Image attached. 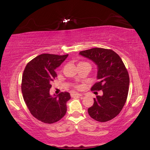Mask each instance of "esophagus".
I'll return each instance as SVG.
<instances>
[{
  "label": "esophagus",
  "mask_w": 150,
  "mask_h": 150,
  "mask_svg": "<svg viewBox=\"0 0 150 150\" xmlns=\"http://www.w3.org/2000/svg\"><path fill=\"white\" fill-rule=\"evenodd\" d=\"M71 97H75V96H81L82 95L81 94H78V93H75V92H73V93L71 94Z\"/></svg>",
  "instance_id": "obj_1"
}]
</instances>
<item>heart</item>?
<instances>
[{
  "label": "heart",
  "mask_w": 150,
  "mask_h": 150,
  "mask_svg": "<svg viewBox=\"0 0 150 150\" xmlns=\"http://www.w3.org/2000/svg\"><path fill=\"white\" fill-rule=\"evenodd\" d=\"M86 62H80V63H79V64H85ZM75 88H79V86H78V85H77V86H75Z\"/></svg>",
  "instance_id": "1"
}]
</instances>
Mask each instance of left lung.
I'll return each mask as SVG.
<instances>
[{"instance_id": "1", "label": "left lung", "mask_w": 150, "mask_h": 150, "mask_svg": "<svg viewBox=\"0 0 150 150\" xmlns=\"http://www.w3.org/2000/svg\"><path fill=\"white\" fill-rule=\"evenodd\" d=\"M79 54L98 66L99 81L91 91L103 92L102 96L94 98L93 105L88 109L89 115L100 122L111 120L119 115L127 101L130 83L127 68L120 56L111 49L94 48Z\"/></svg>"}]
</instances>
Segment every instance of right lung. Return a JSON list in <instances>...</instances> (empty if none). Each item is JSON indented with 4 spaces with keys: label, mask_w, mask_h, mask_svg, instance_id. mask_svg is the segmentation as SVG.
Instances as JSON below:
<instances>
[{
    "label": "right lung",
    "mask_w": 150,
    "mask_h": 150,
    "mask_svg": "<svg viewBox=\"0 0 150 150\" xmlns=\"http://www.w3.org/2000/svg\"><path fill=\"white\" fill-rule=\"evenodd\" d=\"M63 56L42 54L28 62L23 71L21 92L30 113L39 121L54 123L66 115L69 92L50 96L52 82L57 77L55 69L67 58Z\"/></svg>",
    "instance_id": "obj_1"
}]
</instances>
